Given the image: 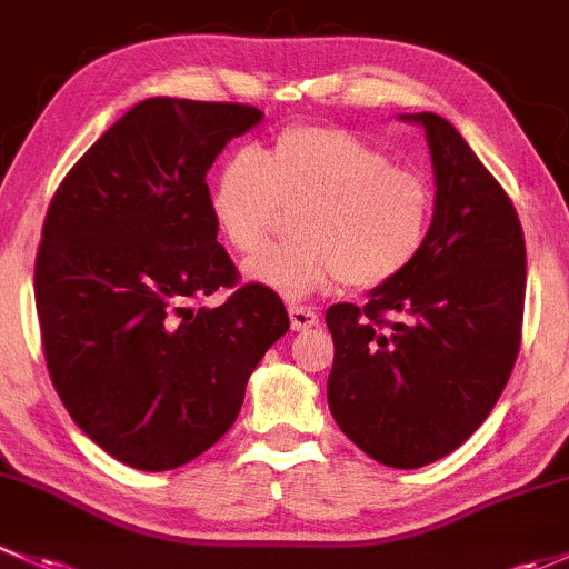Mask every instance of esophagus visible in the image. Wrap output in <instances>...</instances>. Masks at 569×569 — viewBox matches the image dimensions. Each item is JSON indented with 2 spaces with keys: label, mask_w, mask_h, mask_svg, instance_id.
Listing matches in <instances>:
<instances>
[{
  "label": "esophagus",
  "mask_w": 569,
  "mask_h": 569,
  "mask_svg": "<svg viewBox=\"0 0 569 569\" xmlns=\"http://www.w3.org/2000/svg\"><path fill=\"white\" fill-rule=\"evenodd\" d=\"M318 312L309 307H290V326L292 331H307V328L318 326Z\"/></svg>",
  "instance_id": "1"
}]
</instances>
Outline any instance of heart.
I'll return each mask as SVG.
<instances>
[{
    "label": "heart",
    "mask_w": 569,
    "mask_h": 569,
    "mask_svg": "<svg viewBox=\"0 0 569 569\" xmlns=\"http://www.w3.org/2000/svg\"><path fill=\"white\" fill-rule=\"evenodd\" d=\"M213 216L232 249L254 254L298 213L290 246L246 262V277L287 298L345 284L375 290L413 266L436 216V189L386 150L337 126H296L262 156L238 153L213 183Z\"/></svg>",
    "instance_id": "heart-1"
}]
</instances>
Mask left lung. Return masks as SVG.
Returning a JSON list of instances; mask_svg holds the SVG:
<instances>
[{
  "label": "left lung",
  "mask_w": 569,
  "mask_h": 569,
  "mask_svg": "<svg viewBox=\"0 0 569 569\" xmlns=\"http://www.w3.org/2000/svg\"><path fill=\"white\" fill-rule=\"evenodd\" d=\"M421 122L436 169V216L416 262L365 307L333 303L328 408L372 460L421 468L488 419L520 350L526 241L512 199L458 128Z\"/></svg>",
  "instance_id": "obj_1"
}]
</instances>
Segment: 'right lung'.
<instances>
[{
  "instance_id": "right-lung-1",
  "label": "right lung",
  "mask_w": 569,
  "mask_h": 569,
  "mask_svg": "<svg viewBox=\"0 0 569 569\" xmlns=\"http://www.w3.org/2000/svg\"><path fill=\"white\" fill-rule=\"evenodd\" d=\"M262 120L249 103L148 98L54 191L34 257L51 383L111 458L169 471L208 452L290 318L266 284H238L204 183ZM232 289L224 305L204 295Z\"/></svg>"
}]
</instances>
